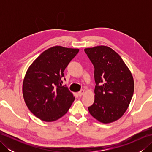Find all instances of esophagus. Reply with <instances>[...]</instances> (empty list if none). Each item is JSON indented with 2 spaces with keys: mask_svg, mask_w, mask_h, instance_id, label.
<instances>
[{
  "mask_svg": "<svg viewBox=\"0 0 152 152\" xmlns=\"http://www.w3.org/2000/svg\"><path fill=\"white\" fill-rule=\"evenodd\" d=\"M84 92H85V91H84V90H83V89L80 90V91L78 93V96H81L82 95H83V93H84Z\"/></svg>",
  "mask_w": 152,
  "mask_h": 152,
  "instance_id": "esophagus-1",
  "label": "esophagus"
}]
</instances>
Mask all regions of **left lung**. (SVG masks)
<instances>
[{
  "instance_id": "8db88e82",
  "label": "left lung",
  "mask_w": 152,
  "mask_h": 152,
  "mask_svg": "<svg viewBox=\"0 0 152 152\" xmlns=\"http://www.w3.org/2000/svg\"><path fill=\"white\" fill-rule=\"evenodd\" d=\"M95 68V101L88 107L93 118L103 124L120 118L133 97L134 80L121 57L108 46L84 50Z\"/></svg>"
}]
</instances>
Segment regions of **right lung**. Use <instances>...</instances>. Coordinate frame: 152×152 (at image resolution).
<instances>
[{
    "instance_id": "obj_1",
    "label": "right lung",
    "mask_w": 152,
    "mask_h": 152,
    "mask_svg": "<svg viewBox=\"0 0 152 152\" xmlns=\"http://www.w3.org/2000/svg\"><path fill=\"white\" fill-rule=\"evenodd\" d=\"M78 51L79 49L58 46L50 48L28 69L23 83V95L29 110L41 120L53 121L61 118L75 99L62 83L64 69Z\"/></svg>"
}]
</instances>
